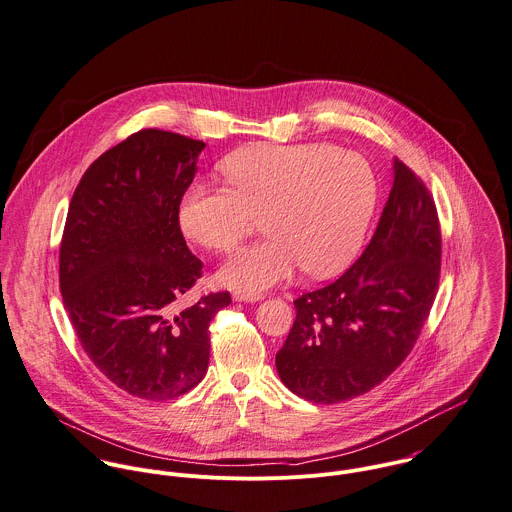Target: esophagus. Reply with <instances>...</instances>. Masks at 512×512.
Returning a JSON list of instances; mask_svg holds the SVG:
<instances>
[{"mask_svg": "<svg viewBox=\"0 0 512 512\" xmlns=\"http://www.w3.org/2000/svg\"><path fill=\"white\" fill-rule=\"evenodd\" d=\"M263 297H265L263 293H245V291H235L233 293V299L243 301V303H255V301H261Z\"/></svg>", "mask_w": 512, "mask_h": 512, "instance_id": "34e87169", "label": "esophagus"}]
</instances>
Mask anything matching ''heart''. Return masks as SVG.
<instances>
[{
  "label": "heart",
  "instance_id": "heart-1",
  "mask_svg": "<svg viewBox=\"0 0 512 512\" xmlns=\"http://www.w3.org/2000/svg\"><path fill=\"white\" fill-rule=\"evenodd\" d=\"M227 189L191 185L177 209L183 235L213 253H231L263 217L265 241L239 251L221 283L259 293L295 275L339 273L361 249L379 181L357 151L329 143L255 145L221 163Z\"/></svg>",
  "mask_w": 512,
  "mask_h": 512
}]
</instances>
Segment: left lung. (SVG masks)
<instances>
[{"mask_svg": "<svg viewBox=\"0 0 512 512\" xmlns=\"http://www.w3.org/2000/svg\"><path fill=\"white\" fill-rule=\"evenodd\" d=\"M441 273V225L425 183L399 159L377 231L335 283L295 299L275 357L285 387L331 405L381 385L411 353Z\"/></svg>", "mask_w": 512, "mask_h": 512, "instance_id": "1", "label": "left lung"}]
</instances>
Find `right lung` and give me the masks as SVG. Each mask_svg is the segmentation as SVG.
<instances>
[{"label":"right lung","instance_id":"right-lung-1","mask_svg":"<svg viewBox=\"0 0 512 512\" xmlns=\"http://www.w3.org/2000/svg\"><path fill=\"white\" fill-rule=\"evenodd\" d=\"M205 143L141 129L99 155L69 203L59 247V289L91 363L119 389L167 401L201 383L209 323L227 291L177 311L201 277L177 209Z\"/></svg>","mask_w":512,"mask_h":512}]
</instances>
